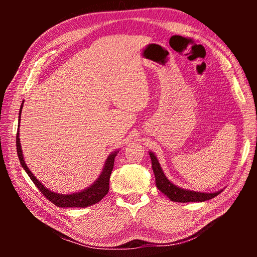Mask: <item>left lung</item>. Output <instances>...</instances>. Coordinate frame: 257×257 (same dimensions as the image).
<instances>
[{
  "label": "left lung",
  "mask_w": 257,
  "mask_h": 257,
  "mask_svg": "<svg viewBox=\"0 0 257 257\" xmlns=\"http://www.w3.org/2000/svg\"><path fill=\"white\" fill-rule=\"evenodd\" d=\"M149 155L151 158L152 170H154L155 177H156L157 188L159 189L163 194H166L171 201L182 202V203H187V202H203V201L210 200L212 198H215L216 195H219L222 192V191H217V192H214V193H204V192H196V191H190V190H185V189L177 187V185H174L172 182H170L167 179L155 154L149 152Z\"/></svg>",
  "instance_id": "8db88e82"
}]
</instances>
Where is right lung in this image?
I'll list each match as a JSON object with an SVG mask.
<instances>
[{
	"label": "right lung",
	"instance_id": "add662e5",
	"mask_svg": "<svg viewBox=\"0 0 257 257\" xmlns=\"http://www.w3.org/2000/svg\"><path fill=\"white\" fill-rule=\"evenodd\" d=\"M23 105H24V102H22L19 118H21V112H22V108H23ZM20 120H19V125H18L19 128H20ZM19 128H18V135H16V150H18L19 160L21 162L22 167H23V169L26 171V173L29 174V177L31 178L32 181L34 182V184L36 185V188L40 190L43 193V195H45V198L47 200H50L52 203H54L59 207H87L89 205H94L95 203H97V202H99L103 198V196L108 193L109 179H110V174H111V171L113 169L114 158H116V156H117V152H112V154L108 156L99 178H98L96 181L90 185V187H88L87 189L80 191V192H77V193L58 194L55 192H52L51 190L45 188L44 185H43L34 177V174L30 171V169L27 168L26 163L23 159V155H22Z\"/></svg>",
	"mask_w": 257,
	"mask_h": 257
}]
</instances>
